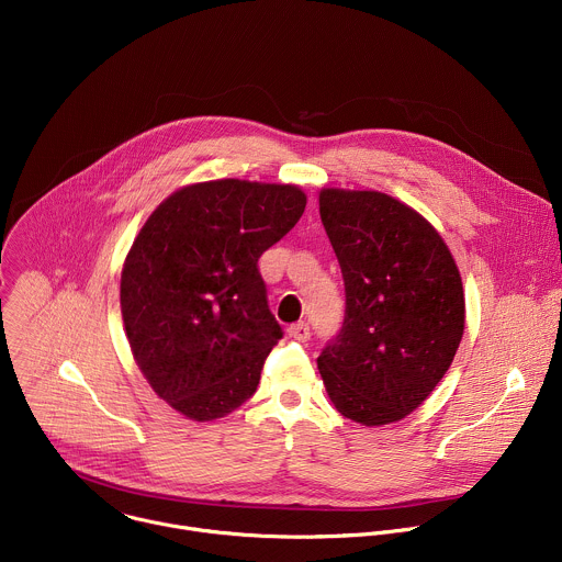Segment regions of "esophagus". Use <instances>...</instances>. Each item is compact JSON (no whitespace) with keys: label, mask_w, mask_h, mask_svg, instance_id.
<instances>
[{"label":"esophagus","mask_w":562,"mask_h":562,"mask_svg":"<svg viewBox=\"0 0 562 562\" xmlns=\"http://www.w3.org/2000/svg\"><path fill=\"white\" fill-rule=\"evenodd\" d=\"M288 334H290V338L305 342L310 338V325L307 323H294V325L288 327Z\"/></svg>","instance_id":"esophagus-1"}]
</instances>
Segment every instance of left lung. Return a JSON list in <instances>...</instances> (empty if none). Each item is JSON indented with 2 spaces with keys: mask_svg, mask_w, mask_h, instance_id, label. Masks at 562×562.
Segmentation results:
<instances>
[{
  "mask_svg": "<svg viewBox=\"0 0 562 562\" xmlns=\"http://www.w3.org/2000/svg\"><path fill=\"white\" fill-rule=\"evenodd\" d=\"M321 220L345 279V323L318 356L345 417L384 426L448 371L465 325L459 268L437 228L380 191L321 189Z\"/></svg>",
  "mask_w": 562,
  "mask_h": 562,
  "instance_id": "obj_1",
  "label": "left lung"
}]
</instances>
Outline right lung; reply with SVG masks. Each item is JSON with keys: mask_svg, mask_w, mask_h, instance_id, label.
Here are the masks:
<instances>
[{"mask_svg": "<svg viewBox=\"0 0 562 562\" xmlns=\"http://www.w3.org/2000/svg\"><path fill=\"white\" fill-rule=\"evenodd\" d=\"M307 204L296 184L237 178L187 184L138 231L121 272V312L138 369L171 408L213 422L255 391L283 336L259 257Z\"/></svg>", "mask_w": 562, "mask_h": 562, "instance_id": "obj_1", "label": "right lung"}]
</instances>
